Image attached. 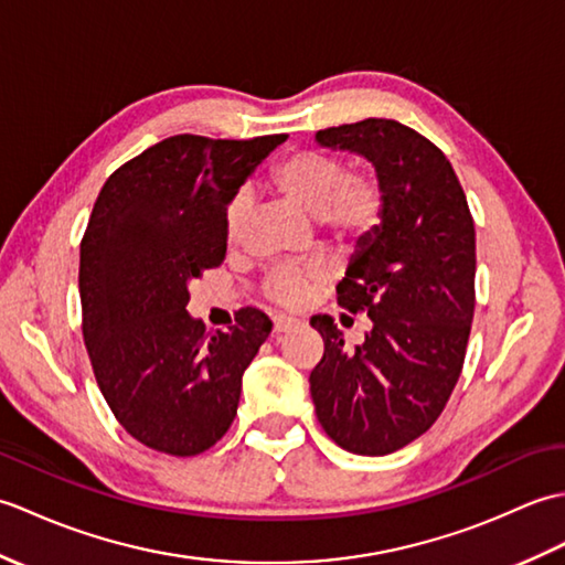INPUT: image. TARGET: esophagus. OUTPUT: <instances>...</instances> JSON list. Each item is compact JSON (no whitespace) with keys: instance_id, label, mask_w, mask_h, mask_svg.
Wrapping results in <instances>:
<instances>
[{"instance_id":"obj_1","label":"esophagus","mask_w":565,"mask_h":565,"mask_svg":"<svg viewBox=\"0 0 565 565\" xmlns=\"http://www.w3.org/2000/svg\"><path fill=\"white\" fill-rule=\"evenodd\" d=\"M298 326L296 318H289V316H274V332H289Z\"/></svg>"}]
</instances>
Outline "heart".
Masks as SVG:
<instances>
[{"label": "heart", "instance_id": "1", "mask_svg": "<svg viewBox=\"0 0 565 565\" xmlns=\"http://www.w3.org/2000/svg\"><path fill=\"white\" fill-rule=\"evenodd\" d=\"M269 179L286 199H291L306 213L316 215L340 239H354L356 243V239L374 237L386 221L388 199L381 177L371 170L347 172L344 160L334 152L294 150L274 162ZM247 209V191H237L227 201V243H237L243 235ZM318 279V269L276 264L264 276L262 291L274 303L296 308L308 301Z\"/></svg>", "mask_w": 565, "mask_h": 565}]
</instances>
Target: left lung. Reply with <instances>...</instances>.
I'll use <instances>...</instances> for the list:
<instances>
[{
    "mask_svg": "<svg viewBox=\"0 0 565 565\" xmlns=\"http://www.w3.org/2000/svg\"><path fill=\"white\" fill-rule=\"evenodd\" d=\"M316 140L374 162L388 206L338 284V303L374 328L347 350L330 316L310 318L326 342L310 395L342 449L393 454L437 423L461 376L476 308L473 215L447 154L413 128L366 118Z\"/></svg>",
    "mask_w": 565,
    "mask_h": 565,
    "instance_id": "1",
    "label": "left lung"
}]
</instances>
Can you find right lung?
Segmentation results:
<instances>
[{
    "label": "right lung",
    "mask_w": 565,
    "mask_h": 565,
    "mask_svg": "<svg viewBox=\"0 0 565 565\" xmlns=\"http://www.w3.org/2000/svg\"><path fill=\"white\" fill-rule=\"evenodd\" d=\"M286 140L172 136L106 179L79 245L82 334L104 401L130 437L170 456L209 451L237 415L271 320L239 308L206 332L189 281L225 259V209Z\"/></svg>",
    "instance_id": "add662e5"
}]
</instances>
